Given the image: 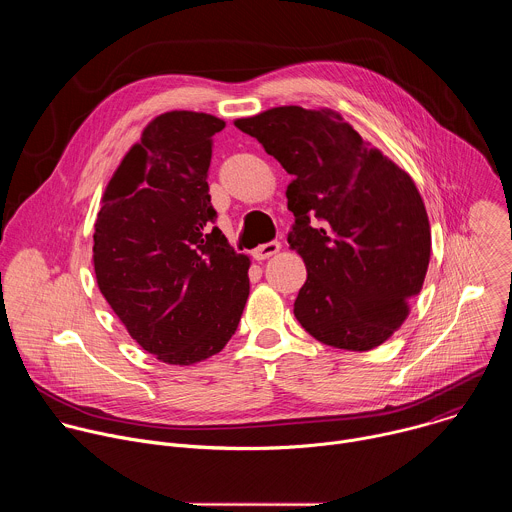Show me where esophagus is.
Returning a JSON list of instances; mask_svg holds the SVG:
<instances>
[{
	"instance_id": "obj_1",
	"label": "esophagus",
	"mask_w": 512,
	"mask_h": 512,
	"mask_svg": "<svg viewBox=\"0 0 512 512\" xmlns=\"http://www.w3.org/2000/svg\"><path fill=\"white\" fill-rule=\"evenodd\" d=\"M279 249H281V243H279V241L263 243V245H259L257 249H253V259H257V261L269 259V257H273L275 253H279Z\"/></svg>"
}]
</instances>
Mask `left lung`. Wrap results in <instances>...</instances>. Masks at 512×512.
<instances>
[{
    "mask_svg": "<svg viewBox=\"0 0 512 512\" xmlns=\"http://www.w3.org/2000/svg\"><path fill=\"white\" fill-rule=\"evenodd\" d=\"M235 125L294 176L287 243L308 269L294 304L302 328L344 350L383 344L429 265V221L411 176L328 109L275 107Z\"/></svg>",
    "mask_w": 512,
    "mask_h": 512,
    "instance_id": "8db88e82",
    "label": "left lung"
}]
</instances>
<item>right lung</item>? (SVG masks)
I'll use <instances>...</instances> for the list:
<instances>
[{
  "instance_id": "obj_1",
  "label": "right lung",
  "mask_w": 512,
  "mask_h": 512,
  "mask_svg": "<svg viewBox=\"0 0 512 512\" xmlns=\"http://www.w3.org/2000/svg\"><path fill=\"white\" fill-rule=\"evenodd\" d=\"M208 113L156 117L107 184L93 235L101 294L131 338L168 364H194L235 334L249 298V257L214 227L206 172Z\"/></svg>"
}]
</instances>
